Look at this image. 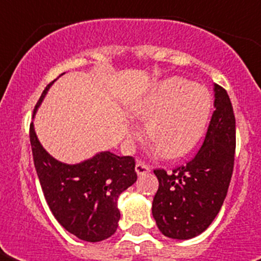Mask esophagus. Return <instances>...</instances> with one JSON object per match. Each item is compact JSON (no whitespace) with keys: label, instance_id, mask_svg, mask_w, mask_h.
I'll return each mask as SVG.
<instances>
[{"label":"esophagus","instance_id":"esophagus-1","mask_svg":"<svg viewBox=\"0 0 261 261\" xmlns=\"http://www.w3.org/2000/svg\"><path fill=\"white\" fill-rule=\"evenodd\" d=\"M150 171H151L150 165H146V164L142 163V161H138L137 165H135V172H137V174H139V176L149 173Z\"/></svg>","mask_w":261,"mask_h":261}]
</instances>
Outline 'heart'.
Returning a JSON list of instances; mask_svg holds the SVG:
<instances>
[{"label": "heart", "mask_w": 261, "mask_h": 261, "mask_svg": "<svg viewBox=\"0 0 261 261\" xmlns=\"http://www.w3.org/2000/svg\"><path fill=\"white\" fill-rule=\"evenodd\" d=\"M213 110V97L206 87L181 77L155 83L130 104L138 120H146L145 133L154 149L165 159L190 153L204 134ZM137 126L128 134L135 137Z\"/></svg>", "instance_id": "b5f03b06"}]
</instances>
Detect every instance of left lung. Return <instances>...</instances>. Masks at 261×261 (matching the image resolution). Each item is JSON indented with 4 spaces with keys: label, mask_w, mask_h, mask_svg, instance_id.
I'll use <instances>...</instances> for the list:
<instances>
[{
    "label": "left lung",
    "mask_w": 261,
    "mask_h": 261,
    "mask_svg": "<svg viewBox=\"0 0 261 261\" xmlns=\"http://www.w3.org/2000/svg\"><path fill=\"white\" fill-rule=\"evenodd\" d=\"M214 107L200 150L167 173L155 169L159 190L151 213L160 231L190 240L206 230L221 210L230 184L236 150V119L229 94L214 84Z\"/></svg>",
    "instance_id": "8db88e82"
}]
</instances>
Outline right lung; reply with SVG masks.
I'll list each match as a JSON object with an SVG mask.
<instances>
[{"label":"right lung","instance_id":"right-lung-1","mask_svg":"<svg viewBox=\"0 0 261 261\" xmlns=\"http://www.w3.org/2000/svg\"><path fill=\"white\" fill-rule=\"evenodd\" d=\"M51 85L43 90L34 116ZM30 141L35 169L55 219L69 233L88 243L114 234L120 219L119 195L137 181L134 159L100 151L83 163H61L39 142L34 123L30 127Z\"/></svg>","mask_w":261,"mask_h":261}]
</instances>
